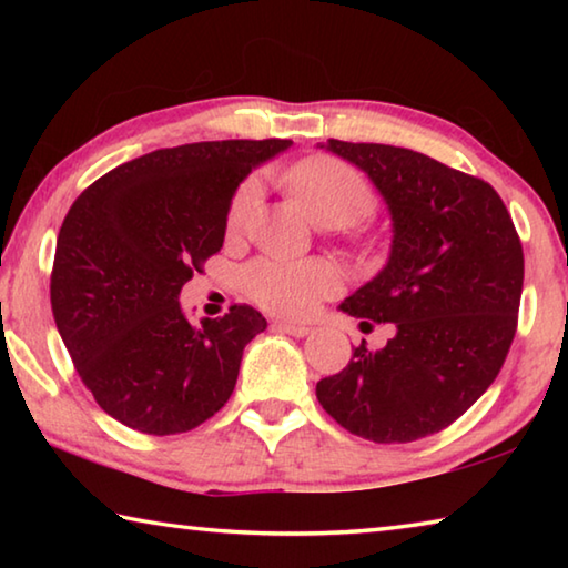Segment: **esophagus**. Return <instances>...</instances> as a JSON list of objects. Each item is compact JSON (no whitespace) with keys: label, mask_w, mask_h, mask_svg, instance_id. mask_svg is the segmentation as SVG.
<instances>
[{"label":"esophagus","mask_w":568,"mask_h":568,"mask_svg":"<svg viewBox=\"0 0 568 568\" xmlns=\"http://www.w3.org/2000/svg\"><path fill=\"white\" fill-rule=\"evenodd\" d=\"M273 328H275V331H281V333L293 335V338H305V335L313 331L311 325H303V323H287V321H275V323H273Z\"/></svg>","instance_id":"obj_1"}]
</instances>
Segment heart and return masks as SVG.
<instances>
[{
  "mask_svg": "<svg viewBox=\"0 0 568 568\" xmlns=\"http://www.w3.org/2000/svg\"><path fill=\"white\" fill-rule=\"evenodd\" d=\"M297 200L307 215L321 225L345 227L368 217L376 207V195L353 168L333 158H311L287 172ZM261 197V180L250 178L235 192L227 223L240 230ZM343 287L341 267L331 261H281L261 257L245 271V291L265 311L305 318L325 297Z\"/></svg>",
  "mask_w": 568,
  "mask_h": 568,
  "instance_id": "1",
  "label": "heart"
}]
</instances>
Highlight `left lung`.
I'll return each mask as SVG.
<instances>
[{"instance_id": "1", "label": "left lung", "mask_w": 568, "mask_h": 568, "mask_svg": "<svg viewBox=\"0 0 568 568\" xmlns=\"http://www.w3.org/2000/svg\"><path fill=\"white\" fill-rule=\"evenodd\" d=\"M318 148L368 175L393 230L386 265L341 311L393 323L396 335L381 351L361 343L315 396L376 444L438 434L484 396L511 348L524 287L511 215L488 182L420 152L343 140Z\"/></svg>"}]
</instances>
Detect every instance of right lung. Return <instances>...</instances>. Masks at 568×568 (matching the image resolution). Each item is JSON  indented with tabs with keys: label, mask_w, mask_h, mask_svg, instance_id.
I'll list each match as a JSON object with an SVG mask.
<instances>
[{
	"label": "right lung",
	"mask_w": 568,
	"mask_h": 568,
	"mask_svg": "<svg viewBox=\"0 0 568 568\" xmlns=\"http://www.w3.org/2000/svg\"><path fill=\"white\" fill-rule=\"evenodd\" d=\"M291 140H220L122 162L74 200L60 227L52 313L104 413L150 436L185 434L225 406L255 307L187 321L180 291L223 247L240 182Z\"/></svg>",
	"instance_id": "1"
}]
</instances>
